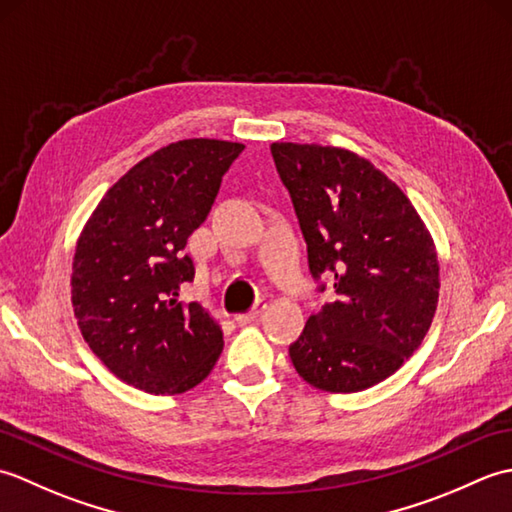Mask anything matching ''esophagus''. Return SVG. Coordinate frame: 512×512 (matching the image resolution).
<instances>
[{
	"mask_svg": "<svg viewBox=\"0 0 512 512\" xmlns=\"http://www.w3.org/2000/svg\"><path fill=\"white\" fill-rule=\"evenodd\" d=\"M264 310H266V301H264V299H259V301L255 303V306L250 308L248 312H244V314H237L235 321H237V323H253V321H257L259 317H262Z\"/></svg>",
	"mask_w": 512,
	"mask_h": 512,
	"instance_id": "34e87169",
	"label": "esophagus"
}]
</instances>
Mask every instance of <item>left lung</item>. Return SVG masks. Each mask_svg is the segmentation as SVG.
I'll list each match as a JSON object with an SVG mask.
<instances>
[{
  "label": "left lung",
  "instance_id": "left-lung-1",
  "mask_svg": "<svg viewBox=\"0 0 512 512\" xmlns=\"http://www.w3.org/2000/svg\"><path fill=\"white\" fill-rule=\"evenodd\" d=\"M308 266L332 301L312 314L290 361L312 387L378 385L418 350L438 306L433 239L409 198L372 162L339 147L273 143Z\"/></svg>",
  "mask_w": 512,
  "mask_h": 512
}]
</instances>
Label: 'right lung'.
I'll return each instance as SVG.
<instances>
[{
  "label": "right lung",
  "mask_w": 512,
  "mask_h": 512,
  "mask_svg": "<svg viewBox=\"0 0 512 512\" xmlns=\"http://www.w3.org/2000/svg\"><path fill=\"white\" fill-rule=\"evenodd\" d=\"M242 151L213 138L154 151L105 193L76 242L72 306L83 339L114 376L147 394H182L220 358V323L178 297L195 275L187 239Z\"/></svg>",
  "instance_id": "right-lung-1"
}]
</instances>
